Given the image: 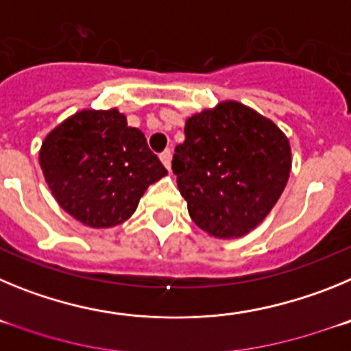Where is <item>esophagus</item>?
<instances>
[{"label": "esophagus", "mask_w": 351, "mask_h": 351, "mask_svg": "<svg viewBox=\"0 0 351 351\" xmlns=\"http://www.w3.org/2000/svg\"><path fill=\"white\" fill-rule=\"evenodd\" d=\"M160 160H161V163H163V165L167 167V170H170V161H172V151H170V149H165V151H163V153L160 154Z\"/></svg>", "instance_id": "obj_1"}]
</instances>
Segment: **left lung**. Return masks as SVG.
<instances>
[{"label":"left lung","instance_id":"left-lung-1","mask_svg":"<svg viewBox=\"0 0 351 351\" xmlns=\"http://www.w3.org/2000/svg\"><path fill=\"white\" fill-rule=\"evenodd\" d=\"M184 135L172 170L195 225L218 239L250 234L290 178L288 137L274 121L234 100L188 117Z\"/></svg>","mask_w":351,"mask_h":351}]
</instances>
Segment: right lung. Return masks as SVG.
<instances>
[{
    "label": "right lung",
    "instance_id": "1",
    "mask_svg": "<svg viewBox=\"0 0 351 351\" xmlns=\"http://www.w3.org/2000/svg\"><path fill=\"white\" fill-rule=\"evenodd\" d=\"M38 160L61 209L91 228L125 223L149 184L167 176L144 133L117 108L66 117L42 142Z\"/></svg>",
    "mask_w": 351,
    "mask_h": 351
}]
</instances>
